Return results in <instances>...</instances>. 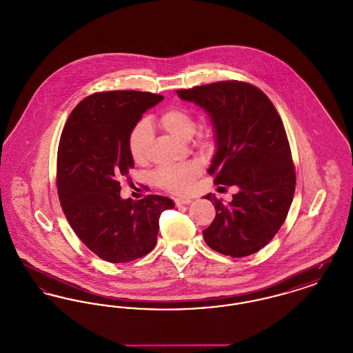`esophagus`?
Returning a JSON list of instances; mask_svg holds the SVG:
<instances>
[{"instance_id":"1","label":"esophagus","mask_w":353,"mask_h":353,"mask_svg":"<svg viewBox=\"0 0 353 353\" xmlns=\"http://www.w3.org/2000/svg\"><path fill=\"white\" fill-rule=\"evenodd\" d=\"M174 202H176V205H188V203L192 202V199H189V197H179V199L174 200Z\"/></svg>"}]
</instances>
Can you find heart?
<instances>
[{
	"instance_id": "1",
	"label": "heart",
	"mask_w": 353,
	"mask_h": 353,
	"mask_svg": "<svg viewBox=\"0 0 353 353\" xmlns=\"http://www.w3.org/2000/svg\"><path fill=\"white\" fill-rule=\"evenodd\" d=\"M160 125L168 132L180 139H190L196 131V120L193 115L181 107H173L165 111L160 119ZM153 131L147 120L139 121L128 136V151L136 163H143L151 147ZM202 141V140H200ZM201 172V167L196 161H188L184 164L161 168L154 174V183L174 193H183Z\"/></svg>"
}]
</instances>
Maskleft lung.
<instances>
[{
	"label": "left lung",
	"mask_w": 353,
	"mask_h": 353,
	"mask_svg": "<svg viewBox=\"0 0 353 353\" xmlns=\"http://www.w3.org/2000/svg\"><path fill=\"white\" fill-rule=\"evenodd\" d=\"M177 95L201 107L210 119L216 151L208 172L216 176L214 184L238 188L228 203L212 193L203 196L217 210L202 230L205 242L234 258L259 252L283 225L295 193L281 117L259 88L243 82L197 85Z\"/></svg>",
	"instance_id": "8db88e82"
}]
</instances>
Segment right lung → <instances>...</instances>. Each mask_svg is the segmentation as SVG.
<instances>
[{
  "label": "right lung",
  "instance_id": "right-lung-1",
  "mask_svg": "<svg viewBox=\"0 0 353 353\" xmlns=\"http://www.w3.org/2000/svg\"><path fill=\"white\" fill-rule=\"evenodd\" d=\"M164 99L141 91L94 94L70 114L58 148V196L75 234L101 259L125 263L153 250L168 197L121 199L120 183L134 167L128 136L143 114Z\"/></svg>",
  "mask_w": 353,
  "mask_h": 353
}]
</instances>
